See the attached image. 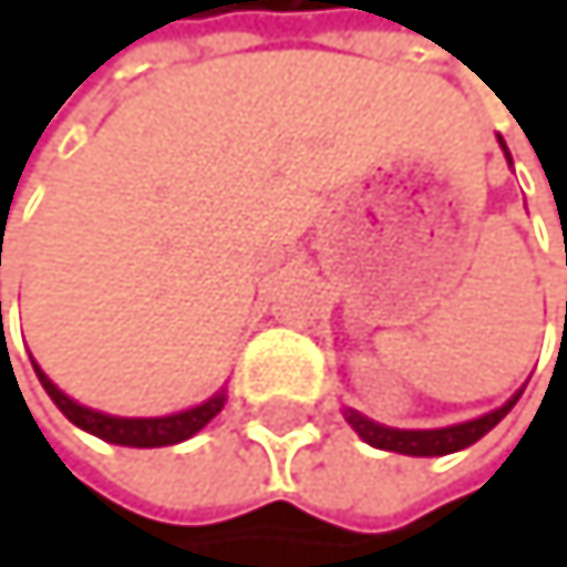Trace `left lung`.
<instances>
[{
	"label": "left lung",
	"instance_id": "1",
	"mask_svg": "<svg viewBox=\"0 0 567 567\" xmlns=\"http://www.w3.org/2000/svg\"><path fill=\"white\" fill-rule=\"evenodd\" d=\"M496 138H499V135H496ZM499 148H504L507 163L514 166L511 148H507L504 138H499ZM520 394H524V388H520L514 398H507L499 408L486 411V415L470 419V422H460V425H445V429H391V425H381V422H374V419L360 415L357 408H343V419H347V425H350L367 445H374V449H388V452H401V455H449V452H460V449L480 442V439H483L499 419H504L514 404H517Z\"/></svg>",
	"mask_w": 567,
	"mask_h": 567
}]
</instances>
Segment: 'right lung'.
Instances as JSON below:
<instances>
[{
    "mask_svg": "<svg viewBox=\"0 0 567 567\" xmlns=\"http://www.w3.org/2000/svg\"><path fill=\"white\" fill-rule=\"evenodd\" d=\"M33 370L43 384V391L53 398V404L68 415V422H74L78 429L112 442V445H132V449H159V445H176V442H186L197 435L210 419L220 415V408L227 401V391L220 388L217 394H210L207 401L193 404L186 411H173V415H159V419H122V415H104V411H94L74 398L63 394L43 370L40 363L33 360Z\"/></svg>",
    "mask_w": 567,
    "mask_h": 567,
    "instance_id": "add662e5",
    "label": "right lung"
}]
</instances>
